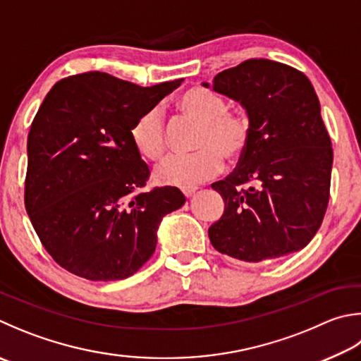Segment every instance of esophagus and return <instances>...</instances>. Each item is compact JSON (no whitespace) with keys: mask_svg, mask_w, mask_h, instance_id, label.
<instances>
[{"mask_svg":"<svg viewBox=\"0 0 361 361\" xmlns=\"http://www.w3.org/2000/svg\"><path fill=\"white\" fill-rule=\"evenodd\" d=\"M197 191V188L195 186H189V188H181V192L185 194V197H191V195Z\"/></svg>","mask_w":361,"mask_h":361,"instance_id":"esophagus-1","label":"esophagus"}]
</instances>
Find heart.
Masks as SVG:
<instances>
[{
	"mask_svg": "<svg viewBox=\"0 0 361 361\" xmlns=\"http://www.w3.org/2000/svg\"><path fill=\"white\" fill-rule=\"evenodd\" d=\"M178 106L191 120L200 123L194 154H170L154 169L162 185L195 186L222 172L224 162L238 161L251 139V121L240 110H228L227 99L212 88L195 87L183 91ZM130 140L143 158L156 161L166 153L167 134L159 107L143 112L130 128Z\"/></svg>",
	"mask_w": 361,
	"mask_h": 361,
	"instance_id": "obj_1",
	"label": "heart"
}]
</instances>
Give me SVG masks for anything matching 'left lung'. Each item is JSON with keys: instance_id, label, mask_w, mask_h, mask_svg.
I'll use <instances>...</instances> for the list:
<instances>
[{"instance_id": "obj_1", "label": "left lung", "mask_w": 361, "mask_h": 361, "mask_svg": "<svg viewBox=\"0 0 361 361\" xmlns=\"http://www.w3.org/2000/svg\"><path fill=\"white\" fill-rule=\"evenodd\" d=\"M212 87L246 109L251 139L233 172L212 185L224 213L209 241L243 262L300 251L330 199L333 148L316 91L301 71L264 58L219 72Z\"/></svg>"}]
</instances>
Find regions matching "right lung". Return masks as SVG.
Returning <instances> with one entry per match:
<instances>
[{"label":"right lung","mask_w":361,"mask_h":361,"mask_svg":"<svg viewBox=\"0 0 361 361\" xmlns=\"http://www.w3.org/2000/svg\"><path fill=\"white\" fill-rule=\"evenodd\" d=\"M183 78L139 87L106 72L61 78L28 134L25 208L51 259L90 281L133 276L152 257L164 216L186 202L147 186L149 169L130 140L145 110Z\"/></svg>","instance_id":"1"}]
</instances>
